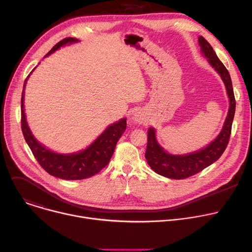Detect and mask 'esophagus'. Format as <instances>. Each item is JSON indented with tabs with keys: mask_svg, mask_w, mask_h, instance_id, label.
<instances>
[{
	"mask_svg": "<svg viewBox=\"0 0 252 252\" xmlns=\"http://www.w3.org/2000/svg\"><path fill=\"white\" fill-rule=\"evenodd\" d=\"M132 121L135 124H142V123H144V118L140 112H135L132 116Z\"/></svg>",
	"mask_w": 252,
	"mask_h": 252,
	"instance_id": "esophagus-1",
	"label": "esophagus"
}]
</instances>
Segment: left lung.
Masks as SVG:
<instances>
[{
    "label": "left lung",
    "mask_w": 252,
    "mask_h": 252,
    "mask_svg": "<svg viewBox=\"0 0 252 252\" xmlns=\"http://www.w3.org/2000/svg\"><path fill=\"white\" fill-rule=\"evenodd\" d=\"M199 44L202 53L206 58H208V62L218 72L225 84L227 94L229 97V110H228L223 128L217 138L206 148L187 155H171L165 152L157 142L155 128H149L148 145L145 154L147 162L157 174L170 179H186L216 162L224 153L231 134L236 102L230 74L223 63L219 60L207 40L202 36H199Z\"/></svg>",
    "instance_id": "obj_1"
}]
</instances>
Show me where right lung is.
I'll list each match as a JSON object with an SVG mask.
<instances>
[{
    "label": "right lung",
    "instance_id": "1",
    "mask_svg": "<svg viewBox=\"0 0 252 252\" xmlns=\"http://www.w3.org/2000/svg\"><path fill=\"white\" fill-rule=\"evenodd\" d=\"M77 41L76 38H64L45 57L64 46L65 44H71ZM27 79L28 77L23 88H25ZM21 126L26 143L37 162L45 171L51 176L63 180H82L94 176L108 164L118 141L126 128V119H123L106 127L98 138L84 151L69 155L57 154L38 143L32 134L24 112V89H23L21 98Z\"/></svg>",
    "mask_w": 252,
    "mask_h": 252
}]
</instances>
